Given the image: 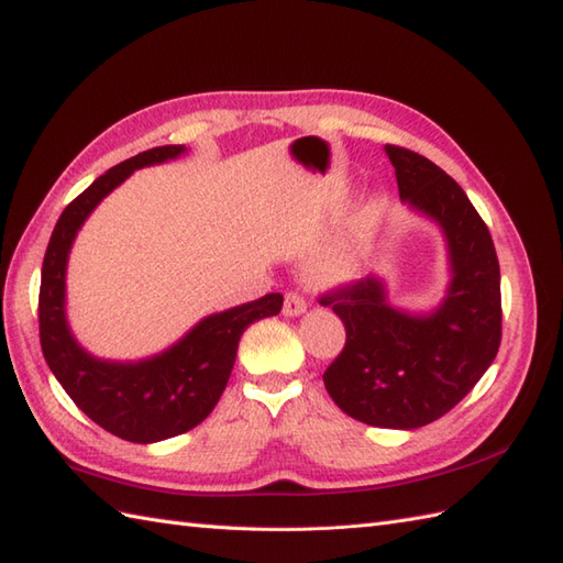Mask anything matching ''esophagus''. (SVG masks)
Returning <instances> with one entry per match:
<instances>
[{
	"mask_svg": "<svg viewBox=\"0 0 563 563\" xmlns=\"http://www.w3.org/2000/svg\"><path fill=\"white\" fill-rule=\"evenodd\" d=\"M308 308L306 298L300 296L298 291H289L284 296V314L286 318H296V314H303Z\"/></svg>",
	"mask_w": 563,
	"mask_h": 563,
	"instance_id": "34e87169",
	"label": "esophagus"
}]
</instances>
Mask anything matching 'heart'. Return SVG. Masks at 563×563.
Wrapping results in <instances>:
<instances>
[{"mask_svg":"<svg viewBox=\"0 0 563 563\" xmlns=\"http://www.w3.org/2000/svg\"><path fill=\"white\" fill-rule=\"evenodd\" d=\"M365 249V224H355L346 236L312 257L310 279L320 286H341L361 277Z\"/></svg>","mask_w":563,"mask_h":563,"instance_id":"1","label":"heart"}]
</instances>
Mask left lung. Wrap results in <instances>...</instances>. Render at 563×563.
I'll list each match as a JSON object with an SVG mask.
<instances>
[{
  "label": "left lung",
  "instance_id": "8db88e82",
  "mask_svg": "<svg viewBox=\"0 0 563 563\" xmlns=\"http://www.w3.org/2000/svg\"><path fill=\"white\" fill-rule=\"evenodd\" d=\"M399 196L442 227L451 284L430 314L387 303L375 274L320 298L346 327L324 387L346 416L373 428L416 430L449 413L495 361L501 344L499 260L463 188L413 150L387 145Z\"/></svg>",
  "mask_w": 563,
  "mask_h": 563
}]
</instances>
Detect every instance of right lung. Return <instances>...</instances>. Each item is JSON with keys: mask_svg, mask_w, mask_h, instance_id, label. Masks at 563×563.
Wrapping results in <instances>:
<instances>
[{"mask_svg": "<svg viewBox=\"0 0 563 563\" xmlns=\"http://www.w3.org/2000/svg\"><path fill=\"white\" fill-rule=\"evenodd\" d=\"M184 145L145 150L109 172L66 205L47 243L40 282V346L54 377L102 430L135 444L162 442L194 430L222 396L245 327L282 310L284 296L267 294L251 303L210 314L172 349L139 363L100 361L78 346L64 310L66 260L80 224L133 169L174 159Z\"/></svg>", "mask_w": 563, "mask_h": 563, "instance_id": "add662e5", "label": "right lung"}]
</instances>
